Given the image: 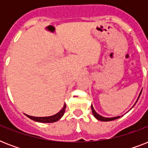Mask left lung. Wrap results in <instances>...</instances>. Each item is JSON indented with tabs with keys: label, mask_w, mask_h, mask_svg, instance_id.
Instances as JSON below:
<instances>
[{
	"label": "left lung",
	"mask_w": 148,
	"mask_h": 148,
	"mask_svg": "<svg viewBox=\"0 0 148 148\" xmlns=\"http://www.w3.org/2000/svg\"><path fill=\"white\" fill-rule=\"evenodd\" d=\"M140 94H141V92L140 93V95H139V97H138V100L139 99V97H140ZM91 110H92V113H93V114H94V116H95V117H96L97 120H99V121H114V120H116V119H117V118L121 117L120 116H118V117H102V116L99 115L98 114H97V113L95 111V109H94V108H93L92 105H91Z\"/></svg>",
	"instance_id": "left-lung-1"
}]
</instances>
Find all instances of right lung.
I'll use <instances>...</instances> for the list:
<instances>
[{"label":"right lung","mask_w":148,"mask_h":148,"mask_svg":"<svg viewBox=\"0 0 148 148\" xmlns=\"http://www.w3.org/2000/svg\"><path fill=\"white\" fill-rule=\"evenodd\" d=\"M65 108H66V104L64 105V108L56 114L53 115V116H50V117H32L30 115L26 114V116L29 118H31L33 121H35L40 122V123H53V122L58 121V120H60L61 118L64 114L65 112Z\"/></svg>","instance_id":"right-lung-1"}]
</instances>
